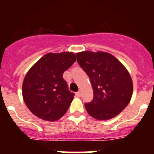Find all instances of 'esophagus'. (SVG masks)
<instances>
[{
    "label": "esophagus",
    "mask_w": 154,
    "mask_h": 154,
    "mask_svg": "<svg viewBox=\"0 0 154 154\" xmlns=\"http://www.w3.org/2000/svg\"><path fill=\"white\" fill-rule=\"evenodd\" d=\"M81 91H80H80H77V92H76V95H77V96H81Z\"/></svg>",
    "instance_id": "1"
}]
</instances>
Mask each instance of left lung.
Instances as JSON below:
<instances>
[{"label": "left lung", "mask_w": 154, "mask_h": 154, "mask_svg": "<svg viewBox=\"0 0 154 154\" xmlns=\"http://www.w3.org/2000/svg\"><path fill=\"white\" fill-rule=\"evenodd\" d=\"M76 56L93 88V100L85 103L88 114L97 120H108L119 115L133 94V82L127 70L109 53L87 51Z\"/></svg>", "instance_id": "1"}]
</instances>
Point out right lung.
I'll return each instance as SVG.
<instances>
[{
	"label": "right lung",
	"mask_w": 154,
	"mask_h": 154,
	"mask_svg": "<svg viewBox=\"0 0 154 154\" xmlns=\"http://www.w3.org/2000/svg\"><path fill=\"white\" fill-rule=\"evenodd\" d=\"M76 60L71 52L49 53L31 67L23 82L22 95L32 114L48 122L64 116L74 94L68 90L63 75Z\"/></svg>",
	"instance_id": "add662e5"
}]
</instances>
